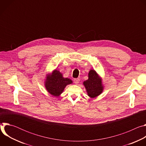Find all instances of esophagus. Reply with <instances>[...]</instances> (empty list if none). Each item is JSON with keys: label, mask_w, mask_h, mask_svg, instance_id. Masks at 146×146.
I'll return each mask as SVG.
<instances>
[{"label": "esophagus", "mask_w": 146, "mask_h": 146, "mask_svg": "<svg viewBox=\"0 0 146 146\" xmlns=\"http://www.w3.org/2000/svg\"><path fill=\"white\" fill-rule=\"evenodd\" d=\"M80 82V79L79 78H74V82L76 84H78V83H79Z\"/></svg>", "instance_id": "obj_1"}]
</instances>
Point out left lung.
Here are the masks:
<instances>
[{"label":"left lung","instance_id":"left-lung-1","mask_svg":"<svg viewBox=\"0 0 146 146\" xmlns=\"http://www.w3.org/2000/svg\"><path fill=\"white\" fill-rule=\"evenodd\" d=\"M88 95L92 98L99 96L103 91V87L102 79L94 70H91L88 73V79L83 82Z\"/></svg>","mask_w":146,"mask_h":146}]
</instances>
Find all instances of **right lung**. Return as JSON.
<instances>
[{"instance_id": "1", "label": "right lung", "mask_w": 146, "mask_h": 146, "mask_svg": "<svg viewBox=\"0 0 146 146\" xmlns=\"http://www.w3.org/2000/svg\"><path fill=\"white\" fill-rule=\"evenodd\" d=\"M72 81L68 78H64L58 70H55L51 75H47L45 87L47 91L53 96H58L64 91L67 85L70 84Z\"/></svg>"}]
</instances>
